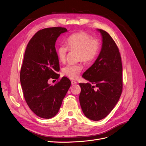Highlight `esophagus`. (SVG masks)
<instances>
[{"instance_id": "esophagus-1", "label": "esophagus", "mask_w": 146, "mask_h": 146, "mask_svg": "<svg viewBox=\"0 0 146 146\" xmlns=\"http://www.w3.org/2000/svg\"><path fill=\"white\" fill-rule=\"evenodd\" d=\"M71 83H72V85H74V84H77V82L75 81H71Z\"/></svg>"}]
</instances>
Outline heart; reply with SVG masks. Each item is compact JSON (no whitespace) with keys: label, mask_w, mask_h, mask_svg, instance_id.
Segmentation results:
<instances>
[{"label":"heart","mask_w":146,"mask_h":146,"mask_svg":"<svg viewBox=\"0 0 146 146\" xmlns=\"http://www.w3.org/2000/svg\"><path fill=\"white\" fill-rule=\"evenodd\" d=\"M66 46L60 45L57 49V54L61 62L66 59L68 51H77V60L84 63H90L96 58L100 51L101 41L97 38H92L91 35L85 32L74 33L66 41ZM82 70L81 64L67 65L62 68V72L68 78L76 80Z\"/></svg>","instance_id":"heart-1"}]
</instances>
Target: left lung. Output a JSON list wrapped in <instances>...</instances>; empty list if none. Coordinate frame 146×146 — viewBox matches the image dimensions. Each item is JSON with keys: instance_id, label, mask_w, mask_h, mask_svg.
Masks as SVG:
<instances>
[{"instance_id": "1", "label": "left lung", "mask_w": 146, "mask_h": 146, "mask_svg": "<svg viewBox=\"0 0 146 146\" xmlns=\"http://www.w3.org/2000/svg\"><path fill=\"white\" fill-rule=\"evenodd\" d=\"M102 47L97 60L83 73L89 83H80V103L83 113L94 121L106 117L118 102L122 92V65L119 50L106 31L98 29ZM96 84L97 91L94 90Z\"/></svg>"}]
</instances>
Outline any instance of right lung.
Wrapping results in <instances>:
<instances>
[{"mask_svg":"<svg viewBox=\"0 0 146 146\" xmlns=\"http://www.w3.org/2000/svg\"><path fill=\"white\" fill-rule=\"evenodd\" d=\"M67 32L64 27L43 29L29 41L21 68L20 81L26 102L30 109L44 119L55 116L71 86L66 77H62L54 86L50 78L58 80L60 75L59 58L55 48L59 35Z\"/></svg>","mask_w":146,"mask_h":146,"instance_id":"obj_1","label":"right lung"}]
</instances>
